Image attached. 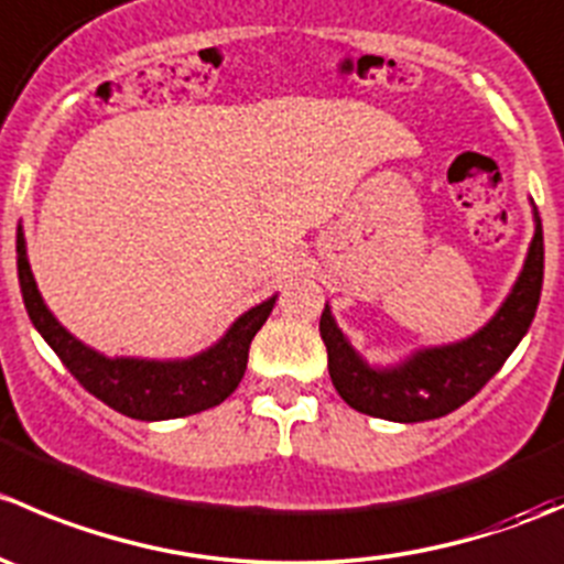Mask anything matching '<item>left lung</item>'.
Instances as JSON below:
<instances>
[{
	"mask_svg": "<svg viewBox=\"0 0 564 564\" xmlns=\"http://www.w3.org/2000/svg\"><path fill=\"white\" fill-rule=\"evenodd\" d=\"M543 289V226L534 207V237L524 270L497 316L471 338L434 346L409 357L398 368H371L344 338L329 308L318 318L327 346V368L338 395L351 409L392 423H423L445 417L486 388L524 338Z\"/></svg>",
	"mask_w": 564,
	"mask_h": 564,
	"instance_id": "8db88e82",
	"label": "left lung"
}]
</instances>
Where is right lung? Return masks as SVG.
Listing matches in <instances>:
<instances>
[{
    "label": "right lung",
    "mask_w": 564,
    "mask_h": 564,
    "mask_svg": "<svg viewBox=\"0 0 564 564\" xmlns=\"http://www.w3.org/2000/svg\"><path fill=\"white\" fill-rule=\"evenodd\" d=\"M19 253V283L26 314L45 344L56 351L67 371L84 390L93 392L106 406L133 420H172L218 406L237 390L246 377L248 349L253 335L270 316L275 297L250 308L229 327V333L191 360H135V357H104L73 338L54 314L45 308L35 275L26 259L24 231L15 237Z\"/></svg>",
    "instance_id": "add662e5"
}]
</instances>
